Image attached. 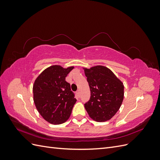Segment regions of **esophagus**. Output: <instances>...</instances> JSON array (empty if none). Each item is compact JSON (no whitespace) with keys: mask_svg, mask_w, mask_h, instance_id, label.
I'll list each match as a JSON object with an SVG mask.
<instances>
[{"mask_svg":"<svg viewBox=\"0 0 160 160\" xmlns=\"http://www.w3.org/2000/svg\"><path fill=\"white\" fill-rule=\"evenodd\" d=\"M76 93H77V96H78V97H79H79H80V91H79V90H78V91H77L76 92Z\"/></svg>","mask_w":160,"mask_h":160,"instance_id":"1","label":"esophagus"}]
</instances>
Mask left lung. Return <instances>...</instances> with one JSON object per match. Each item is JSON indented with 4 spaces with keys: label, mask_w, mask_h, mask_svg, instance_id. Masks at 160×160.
Instances as JSON below:
<instances>
[{
    "label": "left lung",
    "mask_w": 160,
    "mask_h": 160,
    "mask_svg": "<svg viewBox=\"0 0 160 160\" xmlns=\"http://www.w3.org/2000/svg\"><path fill=\"white\" fill-rule=\"evenodd\" d=\"M91 91V98L85 104L89 117L97 122L112 118L122 104L124 85L108 67L96 65L83 67Z\"/></svg>",
    "instance_id": "obj_1"
}]
</instances>
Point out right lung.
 <instances>
[{
    "instance_id": "right-lung-1",
    "label": "right lung",
    "mask_w": 160,
    "mask_h": 160,
    "mask_svg": "<svg viewBox=\"0 0 160 160\" xmlns=\"http://www.w3.org/2000/svg\"><path fill=\"white\" fill-rule=\"evenodd\" d=\"M74 66L63 68L59 65L47 67L37 77L32 87L33 101L38 113L47 122L63 123L70 117L76 103L65 77Z\"/></svg>"
}]
</instances>
